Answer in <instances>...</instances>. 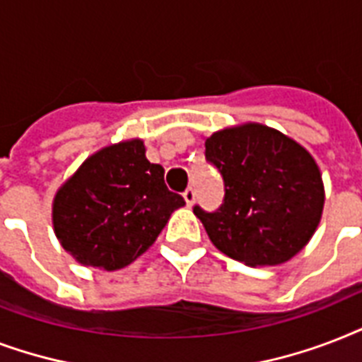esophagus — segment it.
I'll use <instances>...</instances> for the list:
<instances>
[{"mask_svg": "<svg viewBox=\"0 0 362 362\" xmlns=\"http://www.w3.org/2000/svg\"><path fill=\"white\" fill-rule=\"evenodd\" d=\"M183 198H185V202H187V206H192V204H194V200H196V194H194V190L192 189H187L183 192Z\"/></svg>", "mask_w": 362, "mask_h": 362, "instance_id": "34e87169", "label": "esophagus"}]
</instances>
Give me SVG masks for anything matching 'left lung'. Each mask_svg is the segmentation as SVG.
Instances as JSON below:
<instances>
[{"instance_id": "obj_1", "label": "left lung", "mask_w": 362, "mask_h": 362, "mask_svg": "<svg viewBox=\"0 0 362 362\" xmlns=\"http://www.w3.org/2000/svg\"><path fill=\"white\" fill-rule=\"evenodd\" d=\"M206 158L225 179L215 213L196 206L221 253L247 266H276L306 247L323 215L317 162L300 143L260 122L228 126L206 137Z\"/></svg>"}]
</instances>
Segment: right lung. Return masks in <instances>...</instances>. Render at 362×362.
I'll return each mask as SVG.
<instances>
[{"label": "right lung", "instance_id": "obj_1", "mask_svg": "<svg viewBox=\"0 0 362 362\" xmlns=\"http://www.w3.org/2000/svg\"><path fill=\"white\" fill-rule=\"evenodd\" d=\"M183 206L164 183V168L151 164L134 137L96 151L62 183L52 226L77 262L113 272L141 257Z\"/></svg>", "mask_w": 362, "mask_h": 362}]
</instances>
